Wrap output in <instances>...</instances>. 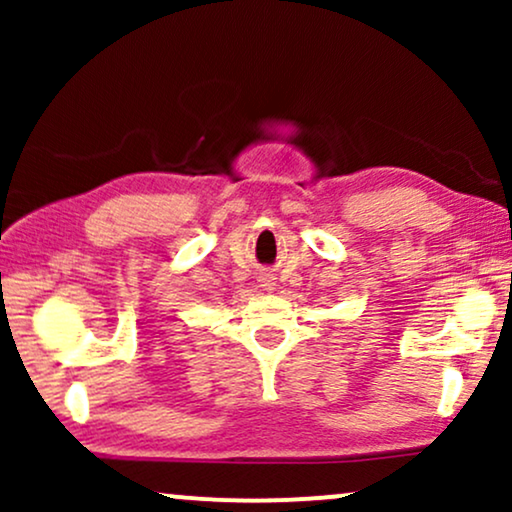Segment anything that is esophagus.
Masks as SVG:
<instances>
[{"mask_svg":"<svg viewBox=\"0 0 512 512\" xmlns=\"http://www.w3.org/2000/svg\"><path fill=\"white\" fill-rule=\"evenodd\" d=\"M275 275H270V272H263V275H261V279H258V282H261V286H263V289L265 291H272V289H275V286H277V282H275Z\"/></svg>","mask_w":512,"mask_h":512,"instance_id":"34e87169","label":"esophagus"}]
</instances>
